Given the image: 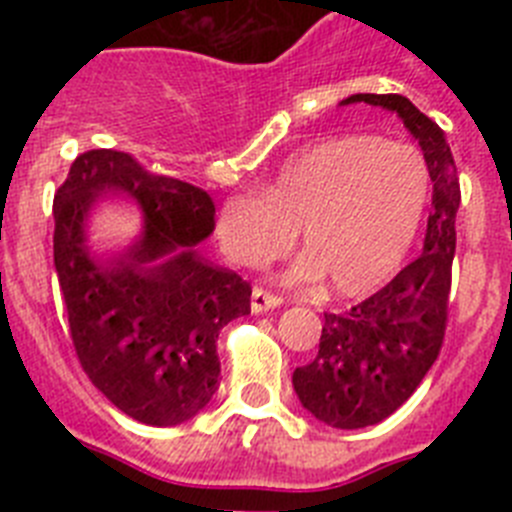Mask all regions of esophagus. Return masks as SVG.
<instances>
[{"instance_id":"1","label":"esophagus","mask_w":512,"mask_h":512,"mask_svg":"<svg viewBox=\"0 0 512 512\" xmlns=\"http://www.w3.org/2000/svg\"><path fill=\"white\" fill-rule=\"evenodd\" d=\"M282 297L274 295V292H266L264 287H253L251 292V310L259 315V312H266V310H274V307L282 305Z\"/></svg>"}]
</instances>
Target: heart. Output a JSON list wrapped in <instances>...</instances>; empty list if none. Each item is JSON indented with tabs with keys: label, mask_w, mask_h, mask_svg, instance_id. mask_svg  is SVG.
<instances>
[{
	"label": "heart",
	"mask_w": 512,
	"mask_h": 512,
	"mask_svg": "<svg viewBox=\"0 0 512 512\" xmlns=\"http://www.w3.org/2000/svg\"><path fill=\"white\" fill-rule=\"evenodd\" d=\"M431 176L418 148L377 135H333L300 148L259 194H233L215 238L235 264L282 256L292 230L305 256L292 282L330 279L336 295H364L395 274L423 220Z\"/></svg>",
	"instance_id": "b5f03b06"
}]
</instances>
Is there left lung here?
Returning <instances> with one entry per match:
<instances>
[{"label":"left lung","instance_id":"1","mask_svg":"<svg viewBox=\"0 0 512 512\" xmlns=\"http://www.w3.org/2000/svg\"><path fill=\"white\" fill-rule=\"evenodd\" d=\"M397 112L418 140L433 182L423 253L346 312H325L318 356L297 366L292 384L302 408L333 428L354 431L390 418L408 400L443 346L456 251L459 176L446 135L402 94H351Z\"/></svg>","mask_w":512,"mask_h":512}]
</instances>
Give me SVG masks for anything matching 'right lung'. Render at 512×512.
Masks as SVG:
<instances>
[{
  "label": "right lung",
  "mask_w": 512,
  "mask_h": 512,
  "mask_svg": "<svg viewBox=\"0 0 512 512\" xmlns=\"http://www.w3.org/2000/svg\"><path fill=\"white\" fill-rule=\"evenodd\" d=\"M107 193L133 196L147 225L133 247L97 260L83 223ZM53 220V264L81 369L138 423L194 418L217 392L220 330L251 312V284L194 251L215 230L210 194L97 148L71 164Z\"/></svg>",
  "instance_id": "1"
}]
</instances>
